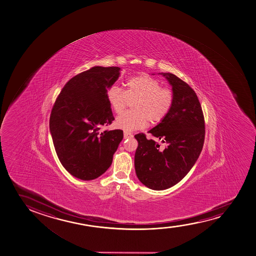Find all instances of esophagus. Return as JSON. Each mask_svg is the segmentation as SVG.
<instances>
[{"mask_svg":"<svg viewBox=\"0 0 256 256\" xmlns=\"http://www.w3.org/2000/svg\"><path fill=\"white\" fill-rule=\"evenodd\" d=\"M124 138H132V134L131 132H126V131H124Z\"/></svg>","mask_w":256,"mask_h":256,"instance_id":"obj_1","label":"esophagus"}]
</instances>
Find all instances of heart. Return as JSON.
I'll return each mask as SVG.
<instances>
[{
    "label": "heart",
    "instance_id": "obj_1",
    "mask_svg": "<svg viewBox=\"0 0 256 256\" xmlns=\"http://www.w3.org/2000/svg\"><path fill=\"white\" fill-rule=\"evenodd\" d=\"M107 100L113 112L122 114L132 102V110L118 116V128L132 131L150 124H160L172 109L174 96L171 89L162 88L154 78L147 75L130 78L125 84V92L118 86H110Z\"/></svg>",
    "mask_w": 256,
    "mask_h": 256
}]
</instances>
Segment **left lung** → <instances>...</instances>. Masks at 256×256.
Returning a JSON list of instances; mask_svg holds the SVG:
<instances>
[{
    "mask_svg": "<svg viewBox=\"0 0 256 256\" xmlns=\"http://www.w3.org/2000/svg\"><path fill=\"white\" fill-rule=\"evenodd\" d=\"M172 86L174 100L167 118L144 134L134 135L138 147L135 172L142 184L155 190L168 189L178 183L199 158L205 137L204 113L198 98L188 84L172 73H161Z\"/></svg>",
    "mask_w": 256,
    "mask_h": 256,
    "instance_id": "obj_1",
    "label": "left lung"
}]
</instances>
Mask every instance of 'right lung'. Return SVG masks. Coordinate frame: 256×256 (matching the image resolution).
<instances>
[{"label":"right lung","mask_w":256,"mask_h":256,"mask_svg":"<svg viewBox=\"0 0 256 256\" xmlns=\"http://www.w3.org/2000/svg\"><path fill=\"white\" fill-rule=\"evenodd\" d=\"M119 67L94 66L70 79L52 106L49 128L58 158L76 178L92 180L112 165L121 130L100 131L115 120L106 91Z\"/></svg>","instance_id":"1"}]
</instances>
